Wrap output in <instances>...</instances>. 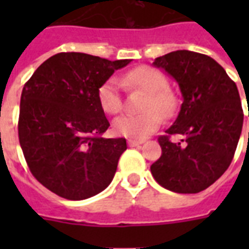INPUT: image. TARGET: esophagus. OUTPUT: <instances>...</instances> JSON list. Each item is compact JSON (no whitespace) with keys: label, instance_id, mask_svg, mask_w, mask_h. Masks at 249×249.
<instances>
[{"label":"esophagus","instance_id":"1","mask_svg":"<svg viewBox=\"0 0 249 249\" xmlns=\"http://www.w3.org/2000/svg\"><path fill=\"white\" fill-rule=\"evenodd\" d=\"M143 143V141H136V140H129L128 144L130 147H136V146H140V144Z\"/></svg>","mask_w":249,"mask_h":249}]
</instances>
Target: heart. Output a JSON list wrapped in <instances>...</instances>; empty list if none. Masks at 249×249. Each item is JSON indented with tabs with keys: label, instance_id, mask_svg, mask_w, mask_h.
<instances>
[{
	"label": "heart",
	"instance_id": "b5f03b06",
	"mask_svg": "<svg viewBox=\"0 0 249 249\" xmlns=\"http://www.w3.org/2000/svg\"><path fill=\"white\" fill-rule=\"evenodd\" d=\"M123 84L129 89H140L147 93L140 115H123L113 123L117 134L132 140H143L161 124V116H173L177 111V98L168 88V77L158 68L141 66L125 73ZM98 101L102 109L116 115L123 109L120 81L109 77L98 89Z\"/></svg>",
	"mask_w": 249,
	"mask_h": 249
}]
</instances>
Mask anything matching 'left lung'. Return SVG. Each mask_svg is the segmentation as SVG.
<instances>
[{
  "instance_id": "left-lung-1",
  "label": "left lung",
  "mask_w": 249,
  "mask_h": 249,
  "mask_svg": "<svg viewBox=\"0 0 249 249\" xmlns=\"http://www.w3.org/2000/svg\"><path fill=\"white\" fill-rule=\"evenodd\" d=\"M152 64L177 81L183 102L173 125L158 140L161 156L151 173L173 193H200L226 172L234 158L244 117L239 91L224 68L200 53L177 50ZM173 135L181 141H172Z\"/></svg>"
}]
</instances>
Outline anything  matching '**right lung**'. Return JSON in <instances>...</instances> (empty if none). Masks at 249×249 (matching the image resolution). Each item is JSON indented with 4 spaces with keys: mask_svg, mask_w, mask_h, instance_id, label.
<instances>
[{
    "mask_svg": "<svg viewBox=\"0 0 249 249\" xmlns=\"http://www.w3.org/2000/svg\"><path fill=\"white\" fill-rule=\"evenodd\" d=\"M130 59L58 53L24 84L19 142L33 177L68 200L97 195L111 183L125 138H103L109 123L98 89Z\"/></svg>",
    "mask_w": 249,
    "mask_h": 249,
    "instance_id": "add662e5",
    "label": "right lung"
}]
</instances>
